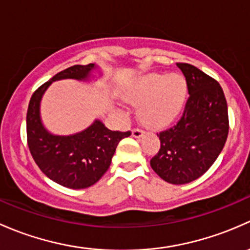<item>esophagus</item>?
Masks as SVG:
<instances>
[{"label": "esophagus", "instance_id": "esophagus-1", "mask_svg": "<svg viewBox=\"0 0 250 250\" xmlns=\"http://www.w3.org/2000/svg\"><path fill=\"white\" fill-rule=\"evenodd\" d=\"M143 133H144V131L141 130V128H133V130H132V136L135 138L142 137Z\"/></svg>", "mask_w": 250, "mask_h": 250}]
</instances>
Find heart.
Listing matches in <instances>:
<instances>
[{
  "instance_id": "1",
  "label": "heart",
  "mask_w": 250,
  "mask_h": 250,
  "mask_svg": "<svg viewBox=\"0 0 250 250\" xmlns=\"http://www.w3.org/2000/svg\"><path fill=\"white\" fill-rule=\"evenodd\" d=\"M187 81L181 74L150 73L144 76L126 91L125 99L141 106L144 124L160 127L173 122L184 107Z\"/></svg>"
}]
</instances>
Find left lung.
<instances>
[{"instance_id":"left-lung-1","label":"left lung","mask_w":250,"mask_h":250,"mask_svg":"<svg viewBox=\"0 0 250 250\" xmlns=\"http://www.w3.org/2000/svg\"><path fill=\"white\" fill-rule=\"evenodd\" d=\"M189 97L176 125L159 133L160 149L150 166L165 182L187 184L208 171L225 146L228 104L215 79L189 63H177Z\"/></svg>"}]
</instances>
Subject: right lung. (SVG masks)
<instances>
[{"instance_id":"right-lung-1","label":"right lung","mask_w":250,"mask_h":250,"mask_svg":"<svg viewBox=\"0 0 250 250\" xmlns=\"http://www.w3.org/2000/svg\"><path fill=\"white\" fill-rule=\"evenodd\" d=\"M95 63L74 65L59 72L33 92L26 115L27 144L41 171L62 187L85 189L99 182L109 168L118 143L130 131H112L100 120L74 135L59 136L49 132L41 119V100L53 82L62 79L90 81Z\"/></svg>"}]
</instances>
